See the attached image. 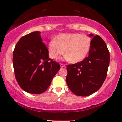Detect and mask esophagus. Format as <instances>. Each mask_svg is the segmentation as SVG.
<instances>
[{
    "label": "esophagus",
    "mask_w": 122,
    "mask_h": 122,
    "mask_svg": "<svg viewBox=\"0 0 122 122\" xmlns=\"http://www.w3.org/2000/svg\"><path fill=\"white\" fill-rule=\"evenodd\" d=\"M60 67H61V68H64V67H65V65L64 64H61V63L60 64Z\"/></svg>",
    "instance_id": "34e87169"
}]
</instances>
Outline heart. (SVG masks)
Masks as SVG:
<instances>
[{"label":"heart","mask_w":122,"mask_h":122,"mask_svg":"<svg viewBox=\"0 0 122 122\" xmlns=\"http://www.w3.org/2000/svg\"><path fill=\"white\" fill-rule=\"evenodd\" d=\"M92 39L89 36L78 33H61L49 43L48 50L51 58L57 59L65 53L64 59L77 63L89 54Z\"/></svg>","instance_id":"heart-1"}]
</instances>
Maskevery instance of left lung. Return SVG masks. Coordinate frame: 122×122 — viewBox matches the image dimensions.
Returning a JSON list of instances; mask_svg holds the SVG:
<instances>
[{
	"instance_id": "1",
	"label": "left lung",
	"mask_w": 122,
	"mask_h": 122,
	"mask_svg": "<svg viewBox=\"0 0 122 122\" xmlns=\"http://www.w3.org/2000/svg\"><path fill=\"white\" fill-rule=\"evenodd\" d=\"M93 37L89 56L82 61L66 66V83L73 93L88 96L100 89L107 77L109 52L105 41L98 35Z\"/></svg>"
}]
</instances>
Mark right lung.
I'll list each match as a JSON object with an SVG mask.
<instances>
[{
	"instance_id": "obj_1",
	"label": "right lung",
	"mask_w": 122,
	"mask_h": 122,
	"mask_svg": "<svg viewBox=\"0 0 122 122\" xmlns=\"http://www.w3.org/2000/svg\"><path fill=\"white\" fill-rule=\"evenodd\" d=\"M13 62L18 85L31 94L44 93L60 69V64L49 58L38 31L20 39L13 51Z\"/></svg>"
}]
</instances>
